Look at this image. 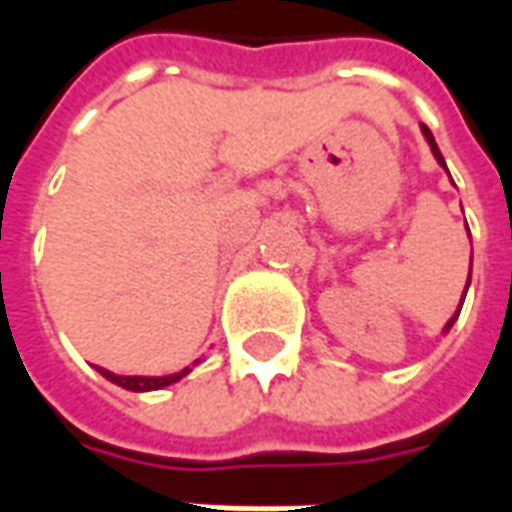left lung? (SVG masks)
<instances>
[{
    "label": "left lung",
    "instance_id": "obj_1",
    "mask_svg": "<svg viewBox=\"0 0 512 512\" xmlns=\"http://www.w3.org/2000/svg\"><path fill=\"white\" fill-rule=\"evenodd\" d=\"M422 134H425V139H428V145H430V150H433V156H436V161H439L441 167L447 169V164H444V158H441L439 145H436V139H433V134H430V128H428V126H422ZM469 282H472V266H469ZM469 282H466V288H469ZM463 296H466V290H463ZM461 307H463V301H461V304H458V312H461ZM458 312H455V315H452L450 321H447V326H444V332H450L452 323L458 321Z\"/></svg>",
    "mask_w": 512,
    "mask_h": 512
}]
</instances>
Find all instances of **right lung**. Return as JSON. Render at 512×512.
Instances as JSON below:
<instances>
[{"mask_svg": "<svg viewBox=\"0 0 512 512\" xmlns=\"http://www.w3.org/2000/svg\"><path fill=\"white\" fill-rule=\"evenodd\" d=\"M197 365V362H194ZM106 381H112V384L123 386V389H131V392H153V389H164V386L175 384L183 376H189L191 367H183L178 373H172V376H115V373H109L104 367H95Z\"/></svg>", "mask_w": 512, "mask_h": 512, "instance_id": "obj_1", "label": "right lung"}]
</instances>
